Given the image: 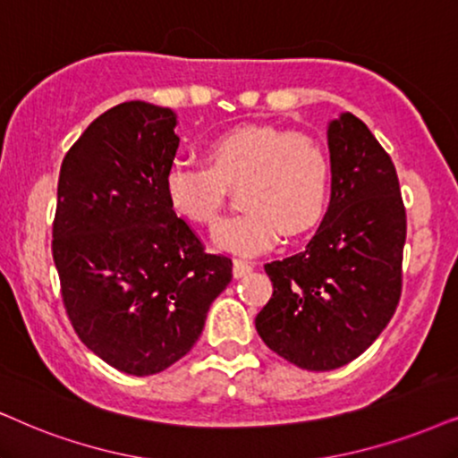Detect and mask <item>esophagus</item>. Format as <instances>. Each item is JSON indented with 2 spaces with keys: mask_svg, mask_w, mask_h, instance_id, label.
Returning a JSON list of instances; mask_svg holds the SVG:
<instances>
[{
  "mask_svg": "<svg viewBox=\"0 0 458 458\" xmlns=\"http://www.w3.org/2000/svg\"><path fill=\"white\" fill-rule=\"evenodd\" d=\"M253 270V264L251 262H247V259H234V266H233V272H234V276L236 279H241V276H245V275H249V272Z\"/></svg>",
  "mask_w": 458,
  "mask_h": 458,
  "instance_id": "34e87169",
  "label": "esophagus"
}]
</instances>
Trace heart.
I'll return each mask as SVG.
<instances>
[{
  "label": "heart",
  "mask_w": 458,
  "mask_h": 458,
  "mask_svg": "<svg viewBox=\"0 0 458 458\" xmlns=\"http://www.w3.org/2000/svg\"><path fill=\"white\" fill-rule=\"evenodd\" d=\"M207 165L175 162L166 171V200L177 216L213 225L230 190L241 188L245 211L213 233L224 251L256 256L275 245L281 233L298 236L326 211L332 160L309 132H287L272 124H241L205 146Z\"/></svg>",
  "instance_id": "b5f03b06"
}]
</instances>
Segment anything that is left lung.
Masks as SVG:
<instances>
[{
	"instance_id": "1",
	"label": "left lung",
	"mask_w": 458,
	"mask_h": 458,
	"mask_svg": "<svg viewBox=\"0 0 458 458\" xmlns=\"http://www.w3.org/2000/svg\"><path fill=\"white\" fill-rule=\"evenodd\" d=\"M332 199L300 253L266 264L272 298L256 317L270 351L327 372L357 359L402 298L406 207L391 156L357 115L327 129Z\"/></svg>"
}]
</instances>
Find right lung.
Listing matches in <instances>:
<instances>
[{
	"mask_svg": "<svg viewBox=\"0 0 458 458\" xmlns=\"http://www.w3.org/2000/svg\"><path fill=\"white\" fill-rule=\"evenodd\" d=\"M177 115L120 103L69 148L61 165L52 258L75 334L109 366L152 376L196 344L233 259L207 253L166 200Z\"/></svg>",
	"mask_w": 458,
	"mask_h": 458,
	"instance_id": "add662e5",
	"label": "right lung"
}]
</instances>
